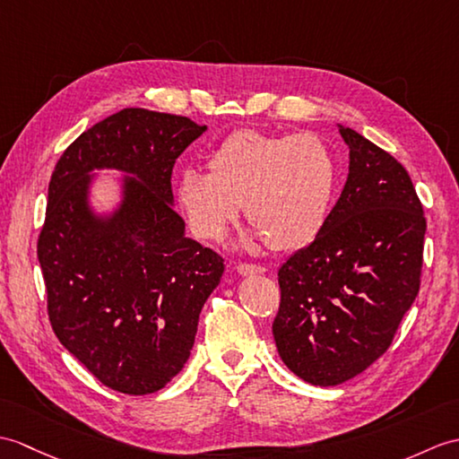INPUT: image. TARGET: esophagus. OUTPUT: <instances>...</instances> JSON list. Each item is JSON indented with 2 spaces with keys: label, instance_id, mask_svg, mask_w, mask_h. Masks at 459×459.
Instances as JSON below:
<instances>
[{
  "label": "esophagus",
  "instance_id": "34e87169",
  "mask_svg": "<svg viewBox=\"0 0 459 459\" xmlns=\"http://www.w3.org/2000/svg\"><path fill=\"white\" fill-rule=\"evenodd\" d=\"M237 272L240 275H258V273H264L265 268H262V265H258V264H238Z\"/></svg>",
  "mask_w": 459,
  "mask_h": 459
}]
</instances>
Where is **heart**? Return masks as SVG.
<instances>
[{"label": "heart", "mask_w": 459, "mask_h": 459, "mask_svg": "<svg viewBox=\"0 0 459 459\" xmlns=\"http://www.w3.org/2000/svg\"><path fill=\"white\" fill-rule=\"evenodd\" d=\"M209 172L186 168L178 204L199 238H219L244 204L248 244L265 238L287 252L313 242L333 207L338 169L328 144L313 133L272 134L242 129L209 154Z\"/></svg>", "instance_id": "obj_1"}]
</instances>
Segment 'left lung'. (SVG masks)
<instances>
[{
	"label": "left lung",
	"mask_w": 459,
	"mask_h": 459,
	"mask_svg": "<svg viewBox=\"0 0 459 459\" xmlns=\"http://www.w3.org/2000/svg\"><path fill=\"white\" fill-rule=\"evenodd\" d=\"M346 186L318 237L278 272L273 340L283 364L311 385L356 377L387 351L419 295L426 219L395 158L340 125Z\"/></svg>",
	"instance_id": "left-lung-1"
}]
</instances>
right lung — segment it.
Returning <instances> with one entry per match:
<instances>
[{"instance_id": "obj_1", "label": "right lung", "mask_w": 459, "mask_h": 459, "mask_svg": "<svg viewBox=\"0 0 459 459\" xmlns=\"http://www.w3.org/2000/svg\"><path fill=\"white\" fill-rule=\"evenodd\" d=\"M207 131L187 117L129 108L82 133L56 162L37 254L60 344L103 385L148 395L178 376L199 313L225 272L174 211L176 158ZM93 169H119L122 204L89 205Z\"/></svg>"}]
</instances>
